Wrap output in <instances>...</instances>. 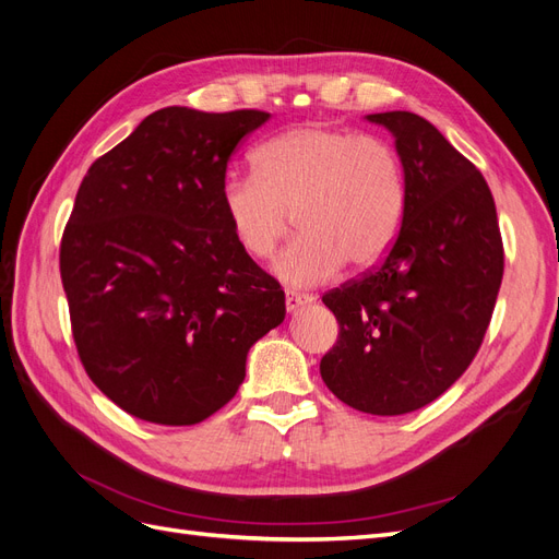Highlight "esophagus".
Returning a JSON list of instances; mask_svg holds the SVG:
<instances>
[{
    "instance_id": "obj_1",
    "label": "esophagus",
    "mask_w": 559,
    "mask_h": 559,
    "mask_svg": "<svg viewBox=\"0 0 559 559\" xmlns=\"http://www.w3.org/2000/svg\"><path fill=\"white\" fill-rule=\"evenodd\" d=\"M284 302H286V312H298L300 308H306L308 302H310V298L308 296H300V294H294V292H286V296H284Z\"/></svg>"
}]
</instances>
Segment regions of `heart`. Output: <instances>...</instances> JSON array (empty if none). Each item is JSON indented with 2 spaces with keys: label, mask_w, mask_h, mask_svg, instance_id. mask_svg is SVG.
Wrapping results in <instances>:
<instances>
[{
  "label": "heart",
  "mask_w": 559,
  "mask_h": 559,
  "mask_svg": "<svg viewBox=\"0 0 559 559\" xmlns=\"http://www.w3.org/2000/svg\"><path fill=\"white\" fill-rule=\"evenodd\" d=\"M257 177H228L222 207L235 242L265 261L296 212L300 238L286 247L275 277L292 289L333 280L345 263L373 265L396 240L405 177L392 144L376 134L308 123L253 154Z\"/></svg>",
  "instance_id": "b5f03b06"
}]
</instances>
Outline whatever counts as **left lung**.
<instances>
[{
	"label": "left lung",
	"instance_id": "obj_1",
	"mask_svg": "<svg viewBox=\"0 0 559 559\" xmlns=\"http://www.w3.org/2000/svg\"><path fill=\"white\" fill-rule=\"evenodd\" d=\"M366 121L394 138L403 222L380 267L321 298L341 335L319 370L349 408L405 415L441 396L476 357L503 277V245L487 181L429 121L411 111Z\"/></svg>",
	"mask_w": 559,
	"mask_h": 559
}]
</instances>
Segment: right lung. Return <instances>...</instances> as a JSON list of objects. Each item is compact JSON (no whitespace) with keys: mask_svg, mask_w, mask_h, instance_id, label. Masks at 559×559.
I'll return each instance as SVG.
<instances>
[{"mask_svg":"<svg viewBox=\"0 0 559 559\" xmlns=\"http://www.w3.org/2000/svg\"><path fill=\"white\" fill-rule=\"evenodd\" d=\"M265 111L158 109L83 177L60 275L79 357L126 413L167 427L235 396L251 345L286 314L280 284L222 207L235 146Z\"/></svg>","mask_w":559,"mask_h":559,"instance_id":"right-lung-1","label":"right lung"}]
</instances>
